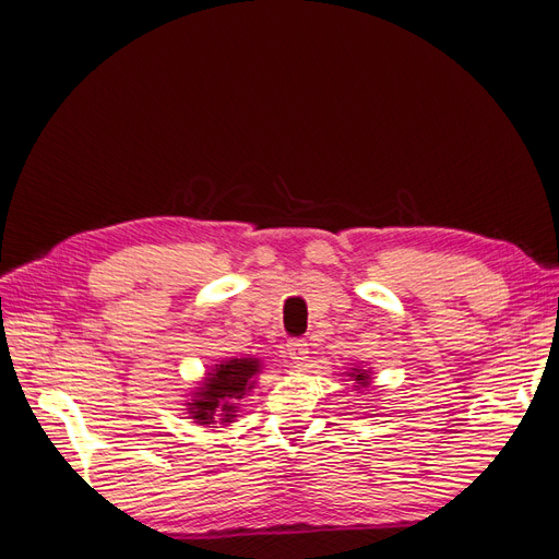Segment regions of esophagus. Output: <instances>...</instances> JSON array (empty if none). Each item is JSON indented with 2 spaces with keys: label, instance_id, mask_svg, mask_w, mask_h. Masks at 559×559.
<instances>
[{
  "label": "esophagus",
  "instance_id": "esophagus-1",
  "mask_svg": "<svg viewBox=\"0 0 559 559\" xmlns=\"http://www.w3.org/2000/svg\"><path fill=\"white\" fill-rule=\"evenodd\" d=\"M286 354H289V359H294V364H302L308 361V354H310V345L308 341H302V337H289V343H286Z\"/></svg>",
  "mask_w": 559,
  "mask_h": 559
}]
</instances>
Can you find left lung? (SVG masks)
Listing matches in <instances>:
<instances>
[{
  "label": "left lung",
  "mask_w": 559,
  "mask_h": 559,
  "mask_svg": "<svg viewBox=\"0 0 559 559\" xmlns=\"http://www.w3.org/2000/svg\"><path fill=\"white\" fill-rule=\"evenodd\" d=\"M354 380H357V386H366L368 384V376L366 373H361L359 368H354V373H349Z\"/></svg>",
  "instance_id": "obj_1"
}]
</instances>
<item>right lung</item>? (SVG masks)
I'll return each instance as SVG.
<instances>
[{
  "label": "right lung",
  "mask_w": 559,
  "mask_h": 559,
  "mask_svg": "<svg viewBox=\"0 0 559 559\" xmlns=\"http://www.w3.org/2000/svg\"><path fill=\"white\" fill-rule=\"evenodd\" d=\"M259 370L261 366L257 359H230L218 364L205 380V386H200L193 403H189L193 417L200 419V425H210L214 417L230 421Z\"/></svg>",
  "instance_id": "right-lung-1"
}]
</instances>
